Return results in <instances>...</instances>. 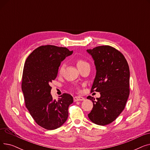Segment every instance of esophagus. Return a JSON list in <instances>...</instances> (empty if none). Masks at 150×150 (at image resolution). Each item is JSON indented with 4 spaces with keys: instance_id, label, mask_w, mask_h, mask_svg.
Masks as SVG:
<instances>
[{
    "instance_id": "obj_1",
    "label": "esophagus",
    "mask_w": 150,
    "mask_h": 150,
    "mask_svg": "<svg viewBox=\"0 0 150 150\" xmlns=\"http://www.w3.org/2000/svg\"><path fill=\"white\" fill-rule=\"evenodd\" d=\"M84 100V98L83 97L80 96H76L74 97V101H83Z\"/></svg>"
}]
</instances>
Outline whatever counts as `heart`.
<instances>
[{
	"label": "heart",
	"instance_id": "b5f03b06",
	"mask_svg": "<svg viewBox=\"0 0 150 150\" xmlns=\"http://www.w3.org/2000/svg\"><path fill=\"white\" fill-rule=\"evenodd\" d=\"M76 66H77L78 69H80L81 67L84 66L85 65L89 64L88 63L86 62V61H84L83 59H80V58H78V59H76ZM64 64H62L60 66V67L59 69V74H61L63 72V70H64Z\"/></svg>",
	"mask_w": 150,
	"mask_h": 150
}]
</instances>
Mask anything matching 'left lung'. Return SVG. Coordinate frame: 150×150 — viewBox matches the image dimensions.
<instances>
[{
  "label": "left lung",
  "mask_w": 150,
  "mask_h": 150,
  "mask_svg": "<svg viewBox=\"0 0 150 150\" xmlns=\"http://www.w3.org/2000/svg\"><path fill=\"white\" fill-rule=\"evenodd\" d=\"M96 67L91 92H98L97 101L91 96L93 108L88 114L94 123L105 126L112 123L125 109L129 95V68L127 59L118 50L101 45L87 50Z\"/></svg>",
  "instance_id": "1"
}]
</instances>
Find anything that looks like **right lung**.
<instances>
[{
    "instance_id": "1",
    "label": "right lung",
    "mask_w": 150,
    "mask_h": 150,
    "mask_svg": "<svg viewBox=\"0 0 150 150\" xmlns=\"http://www.w3.org/2000/svg\"><path fill=\"white\" fill-rule=\"evenodd\" d=\"M72 53L66 47L42 45L25 62L22 90L25 106L36 123L44 129H57L67 119L73 97L64 93L58 100H53L50 83L57 78L61 62Z\"/></svg>"
}]
</instances>
